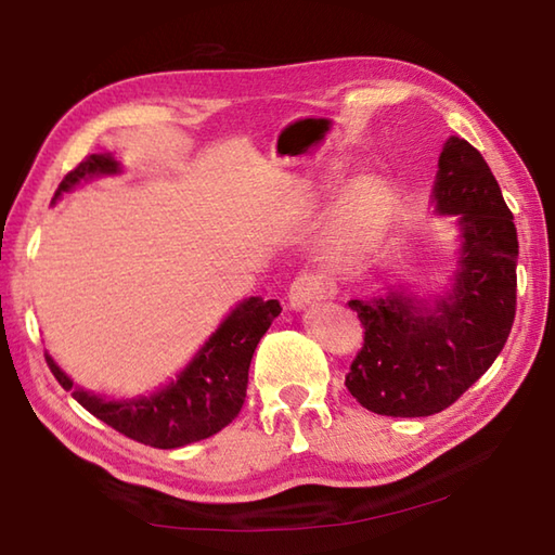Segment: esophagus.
Here are the masks:
<instances>
[{
	"label": "esophagus",
	"instance_id": "obj_1",
	"mask_svg": "<svg viewBox=\"0 0 555 555\" xmlns=\"http://www.w3.org/2000/svg\"><path fill=\"white\" fill-rule=\"evenodd\" d=\"M333 284L323 276L315 274H300L294 284L288 286V306L291 311H304V308L318 304L333 296Z\"/></svg>",
	"mask_w": 555,
	"mask_h": 555
}]
</instances>
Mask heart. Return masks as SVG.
Listing matches in <instances>:
<instances>
[{
  "instance_id": "heart-1",
  "label": "heart",
  "mask_w": 555,
  "mask_h": 555,
  "mask_svg": "<svg viewBox=\"0 0 555 555\" xmlns=\"http://www.w3.org/2000/svg\"><path fill=\"white\" fill-rule=\"evenodd\" d=\"M393 220V195L382 178H360L337 205L321 242V259L333 271H352L367 261Z\"/></svg>"
}]
</instances>
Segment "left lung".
<instances>
[{
	"label": "left lung",
	"mask_w": 555,
	"mask_h": 555,
	"mask_svg": "<svg viewBox=\"0 0 555 555\" xmlns=\"http://www.w3.org/2000/svg\"><path fill=\"white\" fill-rule=\"evenodd\" d=\"M436 215L457 230L455 269L440 291L384 286L347 306L364 325L345 387L382 416H434L492 367L516 313L514 215L490 166L465 139L448 137L430 191Z\"/></svg>",
	"instance_id": "1"
}]
</instances>
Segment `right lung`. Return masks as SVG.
<instances>
[{
  "instance_id": "add662e5",
  "label": "right lung",
  "mask_w": 555,
  "mask_h": 555,
  "mask_svg": "<svg viewBox=\"0 0 555 555\" xmlns=\"http://www.w3.org/2000/svg\"><path fill=\"white\" fill-rule=\"evenodd\" d=\"M119 173L121 164L115 154H90L63 178L53 203L92 178ZM279 313L281 306L274 298H242L171 382L127 399L102 397L80 387L49 352L46 362L61 387L68 389L82 409L119 434L162 450L183 448L215 436L237 416L247 397L251 354Z\"/></svg>"
}]
</instances>
